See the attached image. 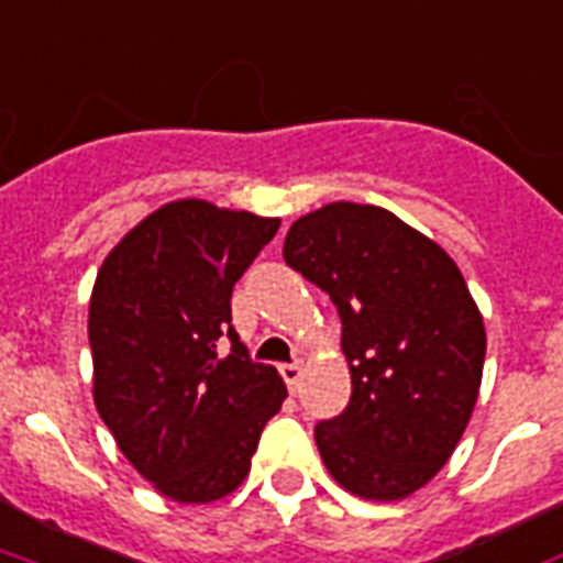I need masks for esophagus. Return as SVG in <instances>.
<instances>
[{
  "label": "esophagus",
  "instance_id": "1",
  "mask_svg": "<svg viewBox=\"0 0 563 563\" xmlns=\"http://www.w3.org/2000/svg\"><path fill=\"white\" fill-rule=\"evenodd\" d=\"M280 376H283V382H286V385H289V390H298V387H301V376H303V364H298V361H295V364H283L280 366Z\"/></svg>",
  "mask_w": 563,
  "mask_h": 563
}]
</instances>
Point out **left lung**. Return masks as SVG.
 Listing matches in <instances>:
<instances>
[{"label":"left lung","mask_w":563,"mask_h":563,"mask_svg":"<svg viewBox=\"0 0 563 563\" xmlns=\"http://www.w3.org/2000/svg\"><path fill=\"white\" fill-rule=\"evenodd\" d=\"M283 260L334 301L352 399L316 427L324 468L366 501L439 474L472 420L486 328L462 271L378 206L328 202L292 223Z\"/></svg>","instance_id":"1"}]
</instances>
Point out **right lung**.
<instances>
[{"instance_id": "right-lung-1", "label": "right lung", "mask_w": 563, "mask_h": 563, "mask_svg": "<svg viewBox=\"0 0 563 563\" xmlns=\"http://www.w3.org/2000/svg\"><path fill=\"white\" fill-rule=\"evenodd\" d=\"M280 218L166 202L107 253L89 301L95 409L119 451L178 504L235 493L286 385L232 328V286ZM229 335L233 349L219 352Z\"/></svg>"}]
</instances>
